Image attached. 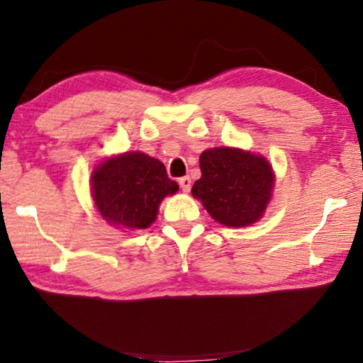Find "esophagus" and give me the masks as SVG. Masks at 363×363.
Returning a JSON list of instances; mask_svg holds the SVG:
<instances>
[{
  "instance_id": "34e87169",
  "label": "esophagus",
  "mask_w": 363,
  "mask_h": 363,
  "mask_svg": "<svg viewBox=\"0 0 363 363\" xmlns=\"http://www.w3.org/2000/svg\"><path fill=\"white\" fill-rule=\"evenodd\" d=\"M179 186L182 189V192H189L190 187H192V181H190L189 176H184L179 179Z\"/></svg>"
}]
</instances>
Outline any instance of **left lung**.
Listing matches in <instances>:
<instances>
[{"label": "left lung", "mask_w": 363, "mask_h": 363, "mask_svg": "<svg viewBox=\"0 0 363 363\" xmlns=\"http://www.w3.org/2000/svg\"><path fill=\"white\" fill-rule=\"evenodd\" d=\"M200 169L192 195L214 220L245 227L262 218L275 181L266 158L233 147H214L200 155Z\"/></svg>", "instance_id": "1"}]
</instances>
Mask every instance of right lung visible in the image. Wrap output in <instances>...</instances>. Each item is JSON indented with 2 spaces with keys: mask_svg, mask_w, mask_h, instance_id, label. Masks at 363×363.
<instances>
[{
  "mask_svg": "<svg viewBox=\"0 0 363 363\" xmlns=\"http://www.w3.org/2000/svg\"><path fill=\"white\" fill-rule=\"evenodd\" d=\"M91 190L101 216L121 229H147L158 206L179 186L164 164L143 152H125L102 162L91 176Z\"/></svg>",
  "mask_w": 363,
  "mask_h": 363,
  "instance_id": "1",
  "label": "right lung"
}]
</instances>
